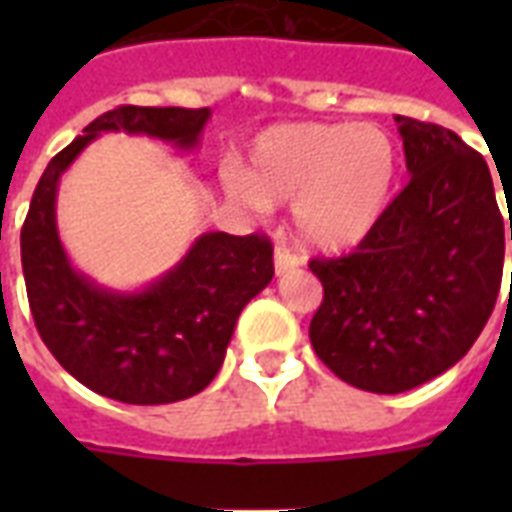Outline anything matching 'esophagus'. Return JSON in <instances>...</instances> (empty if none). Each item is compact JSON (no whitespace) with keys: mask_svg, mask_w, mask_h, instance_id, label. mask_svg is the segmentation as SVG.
Here are the masks:
<instances>
[{"mask_svg":"<svg viewBox=\"0 0 512 512\" xmlns=\"http://www.w3.org/2000/svg\"><path fill=\"white\" fill-rule=\"evenodd\" d=\"M303 265V260H300V255H295L292 249H287L284 244H279L276 247V255H273V268H276V276H284V273L295 271V268H300Z\"/></svg>","mask_w":512,"mask_h":512,"instance_id":"esophagus-1","label":"esophagus"}]
</instances>
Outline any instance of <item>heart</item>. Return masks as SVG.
Masks as SVG:
<instances>
[{
	"label": "heart",
	"mask_w": 512,
	"mask_h": 512,
	"mask_svg": "<svg viewBox=\"0 0 512 512\" xmlns=\"http://www.w3.org/2000/svg\"><path fill=\"white\" fill-rule=\"evenodd\" d=\"M401 172L396 138L374 124L295 122L257 135L247 177L228 175L239 199L295 201L300 239L321 252L361 244L390 209Z\"/></svg>",
	"instance_id": "obj_1"
}]
</instances>
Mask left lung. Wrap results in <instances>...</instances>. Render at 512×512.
<instances>
[{
  "instance_id": "8db88e82",
  "label": "left lung",
  "mask_w": 512,
  "mask_h": 512,
  "mask_svg": "<svg viewBox=\"0 0 512 512\" xmlns=\"http://www.w3.org/2000/svg\"><path fill=\"white\" fill-rule=\"evenodd\" d=\"M412 180L342 257H316V356L353 388L404 393L454 366L492 316L505 239L484 156L441 124L396 116Z\"/></svg>"
}]
</instances>
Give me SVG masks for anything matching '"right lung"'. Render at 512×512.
<instances>
[{
	"mask_svg": "<svg viewBox=\"0 0 512 512\" xmlns=\"http://www.w3.org/2000/svg\"><path fill=\"white\" fill-rule=\"evenodd\" d=\"M209 108L119 106L52 156L20 228V260L36 332L71 377L124 404H172L215 380L244 305L273 279L268 236L204 233L143 292H111L74 271L55 225L68 164L100 132H132L193 148Z\"/></svg>",
	"mask_w": 512,
	"mask_h": 512,
	"instance_id": "obj_1",
	"label": "right lung"
}]
</instances>
